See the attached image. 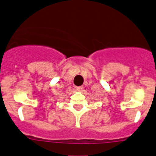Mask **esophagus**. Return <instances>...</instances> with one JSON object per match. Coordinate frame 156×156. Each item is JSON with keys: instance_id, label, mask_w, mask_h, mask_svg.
Segmentation results:
<instances>
[{"instance_id": "esophagus-1", "label": "esophagus", "mask_w": 156, "mask_h": 156, "mask_svg": "<svg viewBox=\"0 0 156 156\" xmlns=\"http://www.w3.org/2000/svg\"><path fill=\"white\" fill-rule=\"evenodd\" d=\"M75 88L77 90H81V89H82V87H81V86H79V87H77L76 86V87H75Z\"/></svg>"}]
</instances>
